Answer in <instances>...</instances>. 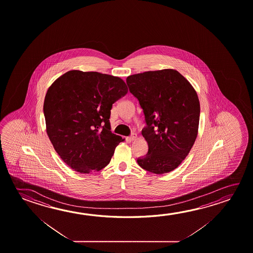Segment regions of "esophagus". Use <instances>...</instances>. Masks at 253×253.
I'll list each match as a JSON object with an SVG mask.
<instances>
[{
	"instance_id": "34e87169",
	"label": "esophagus",
	"mask_w": 253,
	"mask_h": 253,
	"mask_svg": "<svg viewBox=\"0 0 253 253\" xmlns=\"http://www.w3.org/2000/svg\"><path fill=\"white\" fill-rule=\"evenodd\" d=\"M128 138V140L129 141H133L135 140L136 138H137V134H135V133H132L129 137H127Z\"/></svg>"
}]
</instances>
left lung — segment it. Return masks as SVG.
Returning <instances> with one entry per match:
<instances>
[{
    "mask_svg": "<svg viewBox=\"0 0 253 253\" xmlns=\"http://www.w3.org/2000/svg\"><path fill=\"white\" fill-rule=\"evenodd\" d=\"M145 115L142 135L148 152L137 158L144 169L162 174L176 169L194 144L200 105L194 88L174 70L146 71L126 79Z\"/></svg>",
    "mask_w": 253,
    "mask_h": 253,
    "instance_id": "left-lung-1",
    "label": "left lung"
}]
</instances>
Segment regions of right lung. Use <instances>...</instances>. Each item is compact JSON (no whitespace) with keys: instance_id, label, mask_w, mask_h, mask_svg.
<instances>
[{"instance_id":"obj_1","label":"right lung","mask_w":253,"mask_h":253,"mask_svg":"<svg viewBox=\"0 0 253 253\" xmlns=\"http://www.w3.org/2000/svg\"><path fill=\"white\" fill-rule=\"evenodd\" d=\"M128 92L120 78L68 71L47 90L43 111L56 153L71 169L88 174L111 161L120 136L110 130L113 104Z\"/></svg>"}]
</instances>
